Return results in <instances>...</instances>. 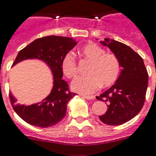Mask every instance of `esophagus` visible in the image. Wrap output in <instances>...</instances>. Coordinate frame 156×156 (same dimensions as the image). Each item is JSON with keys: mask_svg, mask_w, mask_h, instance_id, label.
I'll use <instances>...</instances> for the list:
<instances>
[{"mask_svg": "<svg viewBox=\"0 0 156 156\" xmlns=\"http://www.w3.org/2000/svg\"><path fill=\"white\" fill-rule=\"evenodd\" d=\"M83 98L87 100H94L95 97L94 96H83Z\"/></svg>", "mask_w": 156, "mask_h": 156, "instance_id": "obj_1", "label": "esophagus"}]
</instances>
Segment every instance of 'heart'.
<instances>
[{"instance_id": "heart-1", "label": "heart", "mask_w": 156, "mask_h": 156, "mask_svg": "<svg viewBox=\"0 0 156 156\" xmlns=\"http://www.w3.org/2000/svg\"><path fill=\"white\" fill-rule=\"evenodd\" d=\"M80 53L91 61V63L87 70L88 75L78 76L73 80V90L82 94H91L98 91L101 85L107 88L115 84L121 72L120 60L116 55L105 52L103 47L94 43L84 46L80 49ZM61 70L68 79L76 76L77 63L72 52H68L63 56Z\"/></svg>"}]
</instances>
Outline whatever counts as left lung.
Returning a JSON list of instances; mask_svg holds the SVG:
<instances>
[{
    "label": "left lung",
    "mask_w": 156,
    "mask_h": 156,
    "mask_svg": "<svg viewBox=\"0 0 156 156\" xmlns=\"http://www.w3.org/2000/svg\"><path fill=\"white\" fill-rule=\"evenodd\" d=\"M101 43L118 56L122 69L115 84L96 97L108 104L106 113L99 118L107 125H122L134 118L143 108L147 89V71L143 58L124 43L109 38Z\"/></svg>",
    "instance_id": "obj_1"
}]
</instances>
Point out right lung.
<instances>
[{"label": "right lung", "instance_id": "add662e5", "mask_svg": "<svg viewBox=\"0 0 156 156\" xmlns=\"http://www.w3.org/2000/svg\"><path fill=\"white\" fill-rule=\"evenodd\" d=\"M76 44L72 38L46 36L35 39L18 52L13 65L28 58H38L49 66L54 76L51 92L39 103L28 106L17 104V100L9 93L13 110L26 122L46 128L55 125L65 117L67 104L76 93L70 92L68 83L62 79L61 61Z\"/></svg>", "mask_w": 156, "mask_h": 156}]
</instances>
